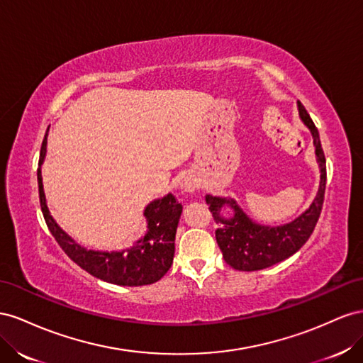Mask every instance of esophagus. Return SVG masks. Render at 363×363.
I'll use <instances>...</instances> for the list:
<instances>
[{
	"label": "esophagus",
	"mask_w": 363,
	"mask_h": 363,
	"mask_svg": "<svg viewBox=\"0 0 363 363\" xmlns=\"http://www.w3.org/2000/svg\"><path fill=\"white\" fill-rule=\"evenodd\" d=\"M199 184H198V179L193 178V176H187V178H184V181L181 182V189L185 191V193H194L196 190H198Z\"/></svg>",
	"instance_id": "obj_1"
}]
</instances>
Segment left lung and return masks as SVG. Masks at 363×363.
<instances>
[{
  "instance_id": "1",
  "label": "left lung",
  "mask_w": 363,
  "mask_h": 363,
  "mask_svg": "<svg viewBox=\"0 0 363 363\" xmlns=\"http://www.w3.org/2000/svg\"><path fill=\"white\" fill-rule=\"evenodd\" d=\"M298 111L299 117L312 132L316 161L320 172L316 198L303 214H299L295 220L286 225H260L252 222L234 199L211 194L205 196L214 220L220 223V228L216 230L217 245L220 247L225 262L235 271H260V269L271 267L294 255L312 235L320 216L327 182L325 157L323 146H320L319 132L301 101H298ZM228 208L232 210L230 218H226L224 214V210Z\"/></svg>"
}]
</instances>
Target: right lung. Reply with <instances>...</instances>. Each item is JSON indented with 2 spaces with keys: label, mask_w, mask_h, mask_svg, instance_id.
I'll list each match as a JSON object with an SVG mask.
<instances>
[{
  "label": "right lung",
  "mask_w": 363,
  "mask_h": 363,
  "mask_svg": "<svg viewBox=\"0 0 363 363\" xmlns=\"http://www.w3.org/2000/svg\"><path fill=\"white\" fill-rule=\"evenodd\" d=\"M45 153L47 133L40 147L38 169L40 210L50 233L71 260L92 277L117 286H146L161 279L173 263L176 228L182 213V205L176 201L174 196L169 193L146 206L144 217L147 220V233L128 250L112 252L86 250L72 240L48 211L43 174H40V165L45 160Z\"/></svg>",
  "instance_id": "obj_1"
}]
</instances>
